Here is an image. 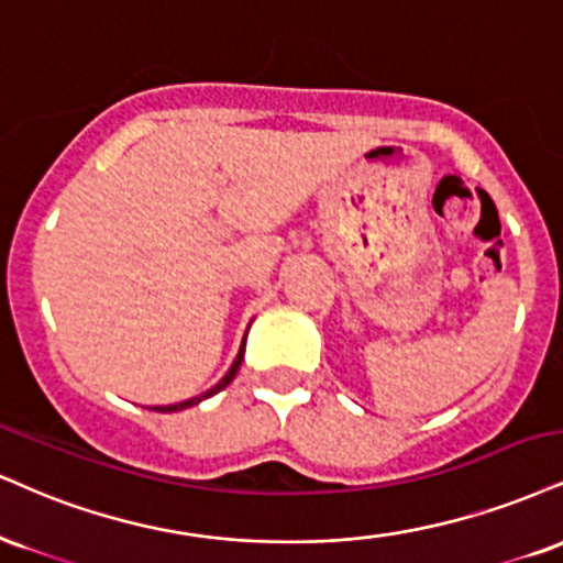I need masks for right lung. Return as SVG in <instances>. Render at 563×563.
Instances as JSON below:
<instances>
[{"label":"right lung","instance_id":"add662e5","mask_svg":"<svg viewBox=\"0 0 563 563\" xmlns=\"http://www.w3.org/2000/svg\"><path fill=\"white\" fill-rule=\"evenodd\" d=\"M243 349H246V338H243V343H241V351H239V356H235V362H233V367L228 369V375L222 377L220 383L214 385L212 390H207L205 396H196V398H188V401H180V404H173V406H154V411H180V409H188V406H194V404H199V401H205V398H209V396H214V393H220L222 388H228L230 383H233V377H235V372H239V367H241V362H243Z\"/></svg>","mask_w":563,"mask_h":563}]
</instances>
